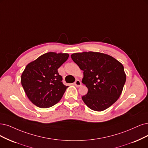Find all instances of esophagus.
I'll use <instances>...</instances> for the list:
<instances>
[{
	"label": "esophagus",
	"instance_id": "1",
	"mask_svg": "<svg viewBox=\"0 0 148 148\" xmlns=\"http://www.w3.org/2000/svg\"><path fill=\"white\" fill-rule=\"evenodd\" d=\"M74 85H75L76 86L79 87V86H80L82 85V83H81V82H80L79 80H76L75 81V82H74Z\"/></svg>",
	"mask_w": 148,
	"mask_h": 148
}]
</instances>
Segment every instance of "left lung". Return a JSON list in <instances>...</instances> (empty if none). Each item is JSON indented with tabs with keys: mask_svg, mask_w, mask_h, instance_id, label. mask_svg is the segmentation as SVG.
I'll return each mask as SVG.
<instances>
[{
	"mask_svg": "<svg viewBox=\"0 0 148 148\" xmlns=\"http://www.w3.org/2000/svg\"><path fill=\"white\" fill-rule=\"evenodd\" d=\"M71 58L84 71L82 83L88 88L82 97L90 109L101 112L115 102L126 80L123 64L108 55L84 52L71 55Z\"/></svg>",
	"mask_w": 148,
	"mask_h": 148,
	"instance_id": "8db88e82",
	"label": "left lung"
}]
</instances>
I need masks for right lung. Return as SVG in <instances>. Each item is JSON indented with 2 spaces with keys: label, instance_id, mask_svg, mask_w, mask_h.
Segmentation results:
<instances>
[{
  "label": "right lung",
  "instance_id": "right-lung-1",
  "mask_svg": "<svg viewBox=\"0 0 148 148\" xmlns=\"http://www.w3.org/2000/svg\"><path fill=\"white\" fill-rule=\"evenodd\" d=\"M69 54L48 52L26 66L21 84L30 101L40 108L51 107L60 101L68 88L58 69Z\"/></svg>",
  "mask_w": 148,
  "mask_h": 148
}]
</instances>
